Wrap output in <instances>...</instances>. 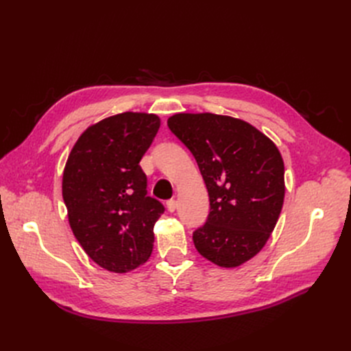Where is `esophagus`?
Here are the masks:
<instances>
[{
    "instance_id": "34e87169",
    "label": "esophagus",
    "mask_w": 351,
    "mask_h": 351,
    "mask_svg": "<svg viewBox=\"0 0 351 351\" xmlns=\"http://www.w3.org/2000/svg\"><path fill=\"white\" fill-rule=\"evenodd\" d=\"M167 209H168L169 212H174V210L177 209V200H176V199H169V200L167 202Z\"/></svg>"
}]
</instances>
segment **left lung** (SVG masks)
<instances>
[{
    "label": "left lung",
    "mask_w": 351,
    "mask_h": 351,
    "mask_svg": "<svg viewBox=\"0 0 351 351\" xmlns=\"http://www.w3.org/2000/svg\"><path fill=\"white\" fill-rule=\"evenodd\" d=\"M168 127L195 156L209 195L195 247L219 267H239L261 252L281 214L280 151L253 125L227 115L176 114Z\"/></svg>",
    "instance_id": "obj_1"
}]
</instances>
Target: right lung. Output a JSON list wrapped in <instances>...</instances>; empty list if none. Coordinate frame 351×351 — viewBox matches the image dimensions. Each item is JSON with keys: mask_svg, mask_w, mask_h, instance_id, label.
<instances>
[{"mask_svg": "<svg viewBox=\"0 0 351 351\" xmlns=\"http://www.w3.org/2000/svg\"><path fill=\"white\" fill-rule=\"evenodd\" d=\"M161 121L123 112L90 125L74 145L62 176L70 227L88 256L111 272L139 267L154 249L164 205L147 196L141 159Z\"/></svg>", "mask_w": 351, "mask_h": 351, "instance_id": "obj_1", "label": "right lung"}]
</instances>
